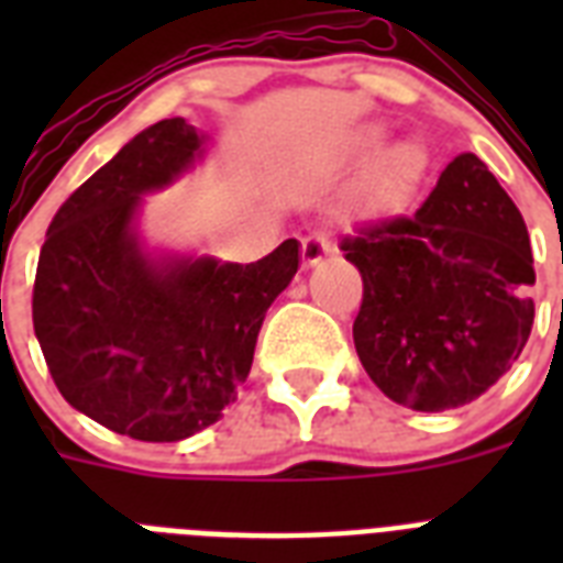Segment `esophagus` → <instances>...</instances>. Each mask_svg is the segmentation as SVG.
<instances>
[{
  "label": "esophagus",
  "mask_w": 563,
  "mask_h": 563,
  "mask_svg": "<svg viewBox=\"0 0 563 563\" xmlns=\"http://www.w3.org/2000/svg\"><path fill=\"white\" fill-rule=\"evenodd\" d=\"M330 251H333V245H330L327 230H316V233H309V236L303 239V245H300V254H303V263L307 265H318L327 254H330Z\"/></svg>",
  "instance_id": "1"
}]
</instances>
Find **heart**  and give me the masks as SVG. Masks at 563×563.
<instances>
[{
	"mask_svg": "<svg viewBox=\"0 0 563 563\" xmlns=\"http://www.w3.org/2000/svg\"><path fill=\"white\" fill-rule=\"evenodd\" d=\"M411 172V154L409 152H397L391 163V180L394 184H402V180L409 178Z\"/></svg>",
	"mask_w": 563,
	"mask_h": 563,
	"instance_id": "1",
	"label": "heart"
}]
</instances>
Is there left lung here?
<instances>
[{
    "label": "left lung",
    "instance_id": "obj_1",
    "mask_svg": "<svg viewBox=\"0 0 563 563\" xmlns=\"http://www.w3.org/2000/svg\"><path fill=\"white\" fill-rule=\"evenodd\" d=\"M342 251L362 274L353 344L394 402L464 406L523 353L534 321L529 230L476 154H459L418 210L371 221Z\"/></svg>",
    "mask_w": 563,
    "mask_h": 563
}]
</instances>
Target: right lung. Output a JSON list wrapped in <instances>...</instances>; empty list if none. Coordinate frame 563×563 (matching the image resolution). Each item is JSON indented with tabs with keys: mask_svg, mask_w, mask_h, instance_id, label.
<instances>
[{
	"mask_svg": "<svg viewBox=\"0 0 563 563\" xmlns=\"http://www.w3.org/2000/svg\"><path fill=\"white\" fill-rule=\"evenodd\" d=\"M187 119L136 134L75 189L40 247L31 318L57 391L136 441H180L221 418L254 362L263 318L298 274V239L256 263L154 260L140 198L201 157Z\"/></svg>",
	"mask_w": 563,
	"mask_h": 563,
	"instance_id": "obj_1",
	"label": "right lung"
}]
</instances>
